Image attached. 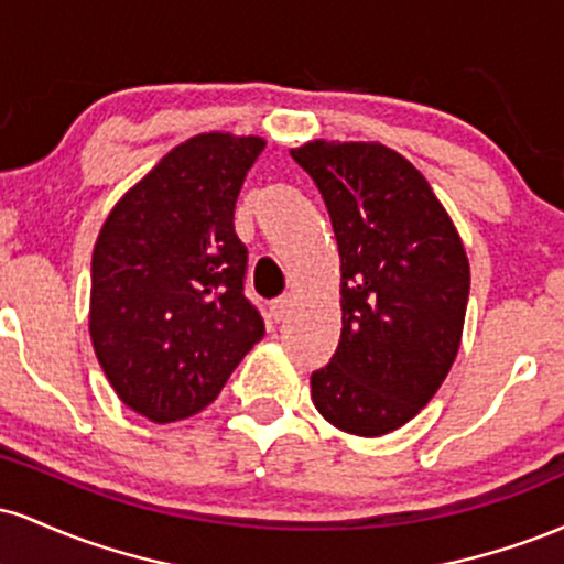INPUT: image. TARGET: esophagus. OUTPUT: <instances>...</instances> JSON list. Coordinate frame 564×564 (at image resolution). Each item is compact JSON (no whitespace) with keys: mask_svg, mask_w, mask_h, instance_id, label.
<instances>
[{"mask_svg":"<svg viewBox=\"0 0 564 564\" xmlns=\"http://www.w3.org/2000/svg\"><path fill=\"white\" fill-rule=\"evenodd\" d=\"M291 310H294V296L291 294L278 296V300L270 304V313H273L275 321H286L291 315Z\"/></svg>","mask_w":564,"mask_h":564,"instance_id":"34e87169","label":"esophagus"}]
</instances>
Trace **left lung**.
Listing matches in <instances>:
<instances>
[{
    "mask_svg": "<svg viewBox=\"0 0 564 564\" xmlns=\"http://www.w3.org/2000/svg\"><path fill=\"white\" fill-rule=\"evenodd\" d=\"M291 156L318 185L341 262V336L310 377L336 430L379 437L411 422L448 377L469 260L435 191L381 142L313 140Z\"/></svg>",
    "mask_w": 564,
    "mask_h": 564,
    "instance_id": "1",
    "label": "left lung"
}]
</instances>
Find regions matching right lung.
<instances>
[{"instance_id":"obj_1","label":"right lung","mask_w":564,"mask_h":564,"mask_svg":"<svg viewBox=\"0 0 564 564\" xmlns=\"http://www.w3.org/2000/svg\"><path fill=\"white\" fill-rule=\"evenodd\" d=\"M264 140L204 132L116 200L93 251L89 336L127 408L180 422L217 398L264 336L243 296L236 198Z\"/></svg>"}]
</instances>
